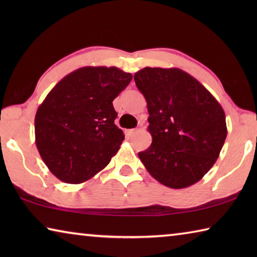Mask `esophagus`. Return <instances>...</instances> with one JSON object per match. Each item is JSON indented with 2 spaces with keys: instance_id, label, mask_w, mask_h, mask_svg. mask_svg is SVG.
I'll return each mask as SVG.
<instances>
[{
  "instance_id": "1",
  "label": "esophagus",
  "mask_w": 257,
  "mask_h": 257,
  "mask_svg": "<svg viewBox=\"0 0 257 257\" xmlns=\"http://www.w3.org/2000/svg\"><path fill=\"white\" fill-rule=\"evenodd\" d=\"M138 130L137 129H129L125 132V135H127V137H133L135 134H137Z\"/></svg>"
}]
</instances>
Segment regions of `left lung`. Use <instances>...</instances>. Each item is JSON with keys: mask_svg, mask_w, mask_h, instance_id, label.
I'll list each match as a JSON object with an SVG mask.
<instances>
[{"mask_svg": "<svg viewBox=\"0 0 257 257\" xmlns=\"http://www.w3.org/2000/svg\"><path fill=\"white\" fill-rule=\"evenodd\" d=\"M149 111L152 144L138 156L161 184L181 189L214 165L227 137L222 106L201 82L178 68H150L134 76Z\"/></svg>", "mask_w": 257, "mask_h": 257, "instance_id": "left-lung-1", "label": "left lung"}]
</instances>
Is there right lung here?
I'll return each mask as SVG.
<instances>
[{
    "instance_id": "right-lung-1",
    "label": "right lung",
    "mask_w": 257,
    "mask_h": 257,
    "mask_svg": "<svg viewBox=\"0 0 257 257\" xmlns=\"http://www.w3.org/2000/svg\"><path fill=\"white\" fill-rule=\"evenodd\" d=\"M132 79L115 67H84L47 94L35 116V141L58 179L81 184L110 163L124 139L112 102Z\"/></svg>"
}]
</instances>
